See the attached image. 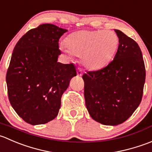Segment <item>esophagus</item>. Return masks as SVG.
<instances>
[{
  "mask_svg": "<svg viewBox=\"0 0 152 152\" xmlns=\"http://www.w3.org/2000/svg\"><path fill=\"white\" fill-rule=\"evenodd\" d=\"M77 74L78 76H81L83 75V71L80 68H77Z\"/></svg>",
  "mask_w": 152,
  "mask_h": 152,
  "instance_id": "34e87169",
  "label": "esophagus"
}]
</instances>
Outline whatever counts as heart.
Segmentation results:
<instances>
[{"label": "heart", "mask_w": 152, "mask_h": 152, "mask_svg": "<svg viewBox=\"0 0 152 152\" xmlns=\"http://www.w3.org/2000/svg\"><path fill=\"white\" fill-rule=\"evenodd\" d=\"M65 44L67 54L82 56L83 62L88 68L100 69L113 58L118 37L109 30L79 31L69 34Z\"/></svg>", "instance_id": "1"}]
</instances>
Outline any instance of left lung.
<instances>
[{
  "label": "left lung",
  "instance_id": "obj_1",
  "mask_svg": "<svg viewBox=\"0 0 152 152\" xmlns=\"http://www.w3.org/2000/svg\"><path fill=\"white\" fill-rule=\"evenodd\" d=\"M119 46L106 66L83 75L86 106L93 120L116 126L129 119L142 100L145 69L137 43L115 29Z\"/></svg>",
  "mask_w": 152,
  "mask_h": 152
}]
</instances>
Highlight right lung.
Returning <instances> with one entry per match:
<instances>
[{
    "label": "right lung",
    "instance_id": "right-lung-1",
    "mask_svg": "<svg viewBox=\"0 0 152 152\" xmlns=\"http://www.w3.org/2000/svg\"><path fill=\"white\" fill-rule=\"evenodd\" d=\"M66 31L54 24H41L27 31L14 48L6 77L9 100L31 125L56 118L62 94L77 75L74 64L58 62L59 39Z\"/></svg>",
    "mask_w": 152,
    "mask_h": 152
}]
</instances>
